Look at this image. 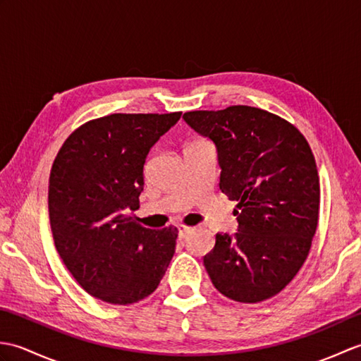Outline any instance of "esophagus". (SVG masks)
I'll use <instances>...</instances> for the list:
<instances>
[{"mask_svg": "<svg viewBox=\"0 0 361 361\" xmlns=\"http://www.w3.org/2000/svg\"><path fill=\"white\" fill-rule=\"evenodd\" d=\"M192 231V228L186 225H178V239H185V237Z\"/></svg>", "mask_w": 361, "mask_h": 361, "instance_id": "esophagus-1", "label": "esophagus"}]
</instances>
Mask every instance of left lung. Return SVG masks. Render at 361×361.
Segmentation results:
<instances>
[{
	"label": "left lung",
	"mask_w": 361,
	"mask_h": 361,
	"mask_svg": "<svg viewBox=\"0 0 361 361\" xmlns=\"http://www.w3.org/2000/svg\"><path fill=\"white\" fill-rule=\"evenodd\" d=\"M183 119L216 144L220 190L237 202V233L216 234L206 271L233 301H265L295 278L317 231L319 176L310 145L293 124L256 106L188 111Z\"/></svg>",
	"instance_id": "obj_1"
}]
</instances>
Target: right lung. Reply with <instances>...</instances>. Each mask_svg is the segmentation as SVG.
Here are the masks:
<instances>
[{
	"instance_id": "1",
	"label": "right lung",
	"mask_w": 361,
	"mask_h": 361,
	"mask_svg": "<svg viewBox=\"0 0 361 361\" xmlns=\"http://www.w3.org/2000/svg\"><path fill=\"white\" fill-rule=\"evenodd\" d=\"M181 118L126 114L88 121L68 136L49 175L54 243L79 286L101 301L127 305L157 290L178 229H149L130 216L144 189L150 149Z\"/></svg>"
}]
</instances>
